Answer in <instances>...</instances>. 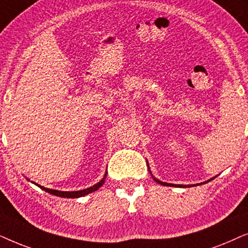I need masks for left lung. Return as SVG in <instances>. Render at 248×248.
<instances>
[{
	"mask_svg": "<svg viewBox=\"0 0 248 248\" xmlns=\"http://www.w3.org/2000/svg\"><path fill=\"white\" fill-rule=\"evenodd\" d=\"M148 170H150V168H148ZM150 173H151V176H152V178H153V179L156 181L157 184H160V185H163V186H170V187H180V188H185V187H193V186H195V185H174V184H168V183H164V181H161V180H158V179H156V178H155L153 174H152V172H151V170H150ZM216 178V177H214ZM213 178H211V179H209L207 181H211L212 180ZM207 181H205V184L207 183ZM201 184H203V183H201ZM197 186H199V184H197Z\"/></svg>",
	"mask_w": 248,
	"mask_h": 248,
	"instance_id": "obj_1",
	"label": "left lung"
}]
</instances>
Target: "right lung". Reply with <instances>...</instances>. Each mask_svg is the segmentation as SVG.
Instances as JSON below:
<instances>
[{"label": "right lung", "instance_id": "right-lung-1", "mask_svg": "<svg viewBox=\"0 0 248 248\" xmlns=\"http://www.w3.org/2000/svg\"><path fill=\"white\" fill-rule=\"evenodd\" d=\"M107 173L108 172H105L104 177L102 178V179L98 181L97 184L93 185L92 187L86 188V189H82V190H76V191H61V190H57V189H49V188L43 187V186H41V185L34 183V181H31V183L35 184L36 186H38L39 188H41V189L47 191V193H49V194H52V195H55V196H59V197H64V199H78V197H82L85 195H88V194H91V193H93V191L97 190L98 188H100L102 185L104 184L105 178H107ZM27 180H29L28 178H27Z\"/></svg>", "mask_w": 248, "mask_h": 248}]
</instances>
